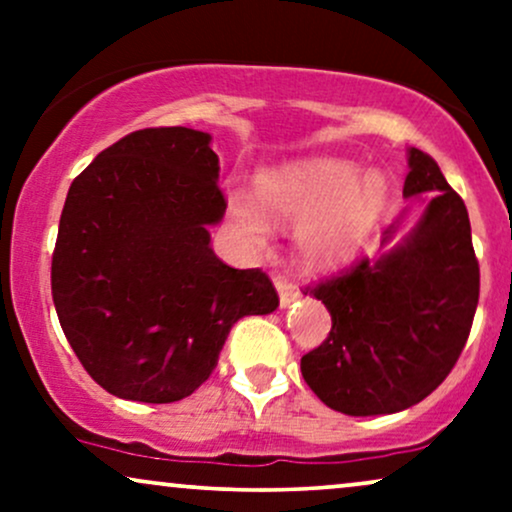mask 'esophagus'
<instances>
[{
    "mask_svg": "<svg viewBox=\"0 0 512 512\" xmlns=\"http://www.w3.org/2000/svg\"><path fill=\"white\" fill-rule=\"evenodd\" d=\"M274 286H276V291H279L281 308H286V305H291L298 296H301L298 286L293 284V281L286 279V276H281V274H274Z\"/></svg>",
    "mask_w": 512,
    "mask_h": 512,
    "instance_id": "1",
    "label": "esophagus"
}]
</instances>
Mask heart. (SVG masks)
I'll return each instance as SVG.
<instances>
[{"label": "heart", "mask_w": 512, "mask_h": 512, "mask_svg": "<svg viewBox=\"0 0 512 512\" xmlns=\"http://www.w3.org/2000/svg\"><path fill=\"white\" fill-rule=\"evenodd\" d=\"M262 204L276 219L298 223L296 250L305 267L322 269L349 260L378 223L385 207V178L354 163L313 158L257 178ZM233 214L250 240L262 243L267 219L250 199L233 197Z\"/></svg>", "instance_id": "heart-1"}]
</instances>
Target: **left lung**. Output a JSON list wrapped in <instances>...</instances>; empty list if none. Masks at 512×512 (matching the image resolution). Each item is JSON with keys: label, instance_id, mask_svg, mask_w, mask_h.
I'll use <instances>...</instances> for the list:
<instances>
[{"label": "left lung", "instance_id": "obj_1", "mask_svg": "<svg viewBox=\"0 0 512 512\" xmlns=\"http://www.w3.org/2000/svg\"><path fill=\"white\" fill-rule=\"evenodd\" d=\"M428 192L424 216L378 262L368 257L305 293L332 315L330 337L301 358L310 390L349 416L395 414L455 368L479 303V262L462 197L438 163L409 149L404 197ZM397 226L385 231L383 243Z\"/></svg>", "mask_w": 512, "mask_h": 512}]
</instances>
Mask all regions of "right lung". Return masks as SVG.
Returning a JSON list of instances; mask_svg holds the SVG:
<instances>
[{
	"label": "right lung",
	"instance_id": "right-lung-1",
	"mask_svg": "<svg viewBox=\"0 0 512 512\" xmlns=\"http://www.w3.org/2000/svg\"><path fill=\"white\" fill-rule=\"evenodd\" d=\"M209 142L187 127L137 129L67 192L52 301L81 366L115 397L192 395L240 317L279 305L262 269H233L211 250L226 197Z\"/></svg>",
	"mask_w": 512,
	"mask_h": 512
}]
</instances>
